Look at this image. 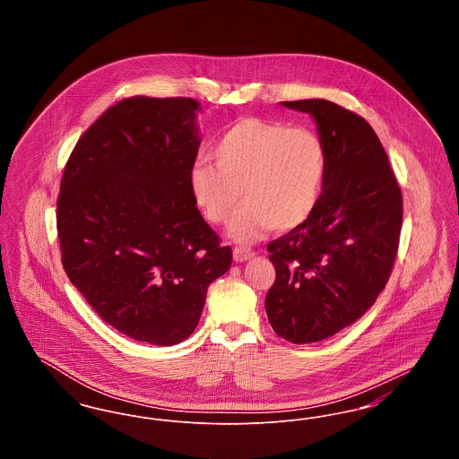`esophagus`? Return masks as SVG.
<instances>
[{
	"instance_id": "obj_1",
	"label": "esophagus",
	"mask_w": 459,
	"mask_h": 459,
	"mask_svg": "<svg viewBox=\"0 0 459 459\" xmlns=\"http://www.w3.org/2000/svg\"><path fill=\"white\" fill-rule=\"evenodd\" d=\"M251 258H255V251H251L247 247H236L234 249V262H247Z\"/></svg>"
}]
</instances>
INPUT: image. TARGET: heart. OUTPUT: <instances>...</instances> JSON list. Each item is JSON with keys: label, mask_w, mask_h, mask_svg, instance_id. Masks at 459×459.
Returning a JSON list of instances; mask_svg holds the SVG:
<instances>
[{"label": "heart", "mask_w": 459, "mask_h": 459, "mask_svg": "<svg viewBox=\"0 0 459 459\" xmlns=\"http://www.w3.org/2000/svg\"><path fill=\"white\" fill-rule=\"evenodd\" d=\"M212 160L189 172L193 201L210 223L232 219L240 201L247 204L230 225V238L251 242L264 230L289 232L316 210L327 178L322 137L282 122L240 118L213 143Z\"/></svg>", "instance_id": "heart-1"}]
</instances>
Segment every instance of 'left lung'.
<instances>
[{"instance_id": "8db88e82", "label": "left lung", "mask_w": 459, "mask_h": 459, "mask_svg": "<svg viewBox=\"0 0 459 459\" xmlns=\"http://www.w3.org/2000/svg\"><path fill=\"white\" fill-rule=\"evenodd\" d=\"M282 105L315 118L327 178L313 215L266 246L277 277L264 309L279 337L309 344L352 325L384 290L397 255L403 196L363 117L327 100Z\"/></svg>"}]
</instances>
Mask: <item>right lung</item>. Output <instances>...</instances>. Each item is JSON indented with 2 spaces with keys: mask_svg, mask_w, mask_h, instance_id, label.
Returning a JSON list of instances; mask_svg holds the SVG:
<instances>
[{
  "mask_svg": "<svg viewBox=\"0 0 459 459\" xmlns=\"http://www.w3.org/2000/svg\"><path fill=\"white\" fill-rule=\"evenodd\" d=\"M199 109L146 96L109 107L77 141L56 201L70 282L103 322L154 346L195 332L208 287L232 263L189 191Z\"/></svg>",
  "mask_w": 459,
  "mask_h": 459,
  "instance_id": "add662e5",
  "label": "right lung"
}]
</instances>
